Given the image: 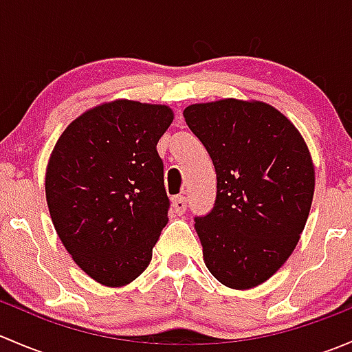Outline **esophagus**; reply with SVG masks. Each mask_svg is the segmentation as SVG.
I'll list each match as a JSON object with an SVG mask.
<instances>
[{
	"label": "esophagus",
	"instance_id": "1",
	"mask_svg": "<svg viewBox=\"0 0 352 352\" xmlns=\"http://www.w3.org/2000/svg\"><path fill=\"white\" fill-rule=\"evenodd\" d=\"M172 206H173V209L179 212V214H182V212H186V209H187V197L186 196H175L172 199Z\"/></svg>",
	"mask_w": 352,
	"mask_h": 352
}]
</instances>
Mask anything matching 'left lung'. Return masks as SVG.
Listing matches in <instances>:
<instances>
[{
    "instance_id": "obj_1",
    "label": "left lung",
    "mask_w": 352,
    "mask_h": 352,
    "mask_svg": "<svg viewBox=\"0 0 352 352\" xmlns=\"http://www.w3.org/2000/svg\"><path fill=\"white\" fill-rule=\"evenodd\" d=\"M184 117L216 170V201L196 216L206 267L221 285L267 281L296 247L310 212L315 170L296 127L262 102L189 105Z\"/></svg>"
}]
</instances>
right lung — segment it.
Wrapping results in <instances>:
<instances>
[{
  "mask_svg": "<svg viewBox=\"0 0 352 352\" xmlns=\"http://www.w3.org/2000/svg\"><path fill=\"white\" fill-rule=\"evenodd\" d=\"M172 120L165 105L116 100L74 119L52 150L45 173L52 223L100 285L134 281L168 221L156 144Z\"/></svg>",
  "mask_w": 352,
  "mask_h": 352,
  "instance_id": "1",
  "label": "right lung"
}]
</instances>
